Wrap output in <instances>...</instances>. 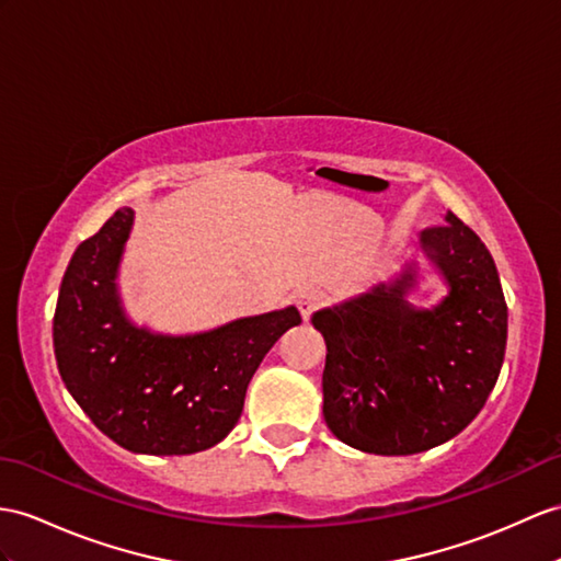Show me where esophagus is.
I'll return each mask as SVG.
<instances>
[{
    "label": "esophagus",
    "mask_w": 561,
    "mask_h": 561,
    "mask_svg": "<svg viewBox=\"0 0 561 561\" xmlns=\"http://www.w3.org/2000/svg\"><path fill=\"white\" fill-rule=\"evenodd\" d=\"M323 305H325V293L319 288H305L297 293V307H299V313H302L305 321H309L311 313L321 309Z\"/></svg>",
    "instance_id": "obj_1"
}]
</instances>
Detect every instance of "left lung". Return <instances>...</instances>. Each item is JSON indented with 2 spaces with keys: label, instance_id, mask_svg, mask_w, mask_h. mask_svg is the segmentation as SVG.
Masks as SVG:
<instances>
[{
  "label": "left lung",
  "instance_id": "obj_1",
  "mask_svg": "<svg viewBox=\"0 0 561 561\" xmlns=\"http://www.w3.org/2000/svg\"><path fill=\"white\" fill-rule=\"evenodd\" d=\"M419 242L447 280L440 305H409L416 271L407 266L311 317L325 340L323 419L368 455H416L455 438L483 409L504 359L507 305L481 238L447 211Z\"/></svg>",
  "mask_w": 561,
  "mask_h": 561
}]
</instances>
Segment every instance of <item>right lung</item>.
I'll use <instances>...</instances> for the list:
<instances>
[{
  "label": "right lung",
  "instance_id": "add662e5",
  "mask_svg": "<svg viewBox=\"0 0 561 561\" xmlns=\"http://www.w3.org/2000/svg\"><path fill=\"white\" fill-rule=\"evenodd\" d=\"M133 228L118 209L68 264L54 311V354L68 392L104 435L138 455H195L236 428L254 371L295 307L197 335H159L128 321L116 273Z\"/></svg>",
  "mask_w": 561,
  "mask_h": 561
}]
</instances>
